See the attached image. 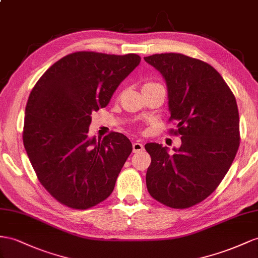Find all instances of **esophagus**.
Segmentation results:
<instances>
[{
    "label": "esophagus",
    "instance_id": "34e87169",
    "mask_svg": "<svg viewBox=\"0 0 258 258\" xmlns=\"http://www.w3.org/2000/svg\"><path fill=\"white\" fill-rule=\"evenodd\" d=\"M144 149V145L142 143H134L133 144V151L134 153H140V151H142Z\"/></svg>",
    "mask_w": 258,
    "mask_h": 258
}]
</instances>
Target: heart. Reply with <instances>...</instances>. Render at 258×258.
<instances>
[{
	"instance_id": "heart-1",
	"label": "heart",
	"mask_w": 258,
	"mask_h": 258,
	"mask_svg": "<svg viewBox=\"0 0 258 258\" xmlns=\"http://www.w3.org/2000/svg\"><path fill=\"white\" fill-rule=\"evenodd\" d=\"M153 85H157V84L156 83H146L143 86V87H147V86H153Z\"/></svg>"
}]
</instances>
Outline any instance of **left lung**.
I'll list each match as a JSON object with an SVG mask.
<instances>
[{
	"instance_id": "left-lung-1",
	"label": "left lung",
	"mask_w": 258,
	"mask_h": 258,
	"mask_svg": "<svg viewBox=\"0 0 258 258\" xmlns=\"http://www.w3.org/2000/svg\"><path fill=\"white\" fill-rule=\"evenodd\" d=\"M144 60L166 81L170 121L177 127L171 132L182 141L173 155L159 144L145 145L151 157L147 189L168 207H192L218 187L239 149L235 97L206 62L180 53L154 54Z\"/></svg>"
}]
</instances>
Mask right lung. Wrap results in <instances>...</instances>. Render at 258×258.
I'll return each instance as SVG.
<instances>
[{"label":"right lung","mask_w":258,"mask_h":258,"mask_svg":"<svg viewBox=\"0 0 258 258\" xmlns=\"http://www.w3.org/2000/svg\"><path fill=\"white\" fill-rule=\"evenodd\" d=\"M141 62V56L81 51L50 66L32 88L23 142L39 182L57 202L88 209L113 192L132 143L116 132L89 137L91 113Z\"/></svg>","instance_id":"obj_1"}]
</instances>
